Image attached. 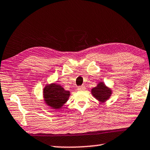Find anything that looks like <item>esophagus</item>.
<instances>
[{"instance_id":"obj_1","label":"esophagus","mask_w":150,"mask_h":150,"mask_svg":"<svg viewBox=\"0 0 150 150\" xmlns=\"http://www.w3.org/2000/svg\"><path fill=\"white\" fill-rule=\"evenodd\" d=\"M85 87H83V86H79L77 88V90H79V91H83V90H85Z\"/></svg>"}]
</instances>
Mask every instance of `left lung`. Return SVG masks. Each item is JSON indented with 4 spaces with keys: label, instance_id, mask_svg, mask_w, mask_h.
I'll return each instance as SVG.
<instances>
[{
    "label": "left lung",
    "instance_id": "obj_1",
    "mask_svg": "<svg viewBox=\"0 0 150 150\" xmlns=\"http://www.w3.org/2000/svg\"><path fill=\"white\" fill-rule=\"evenodd\" d=\"M91 94L98 101L103 103L108 100L112 94V90L108 88L103 82H100L98 86L91 90Z\"/></svg>",
    "mask_w": 150,
    "mask_h": 150
}]
</instances>
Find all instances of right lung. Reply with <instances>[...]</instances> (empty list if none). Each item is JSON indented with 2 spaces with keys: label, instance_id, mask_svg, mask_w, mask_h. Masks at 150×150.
Returning a JSON list of instances; mask_svg holds the SVG:
<instances>
[{
  "label": "right lung",
  "instance_id": "add662e5",
  "mask_svg": "<svg viewBox=\"0 0 150 150\" xmlns=\"http://www.w3.org/2000/svg\"><path fill=\"white\" fill-rule=\"evenodd\" d=\"M70 91H66L61 86L57 83L48 84L43 89V96L45 103L52 109L61 108L67 102Z\"/></svg>",
  "mask_w": 150,
  "mask_h": 150
}]
</instances>
